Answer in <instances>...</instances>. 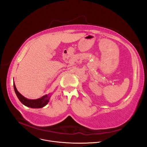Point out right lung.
I'll return each mask as SVG.
<instances>
[{
	"label": "right lung",
	"instance_id": "obj_1",
	"mask_svg": "<svg viewBox=\"0 0 147 147\" xmlns=\"http://www.w3.org/2000/svg\"><path fill=\"white\" fill-rule=\"evenodd\" d=\"M13 86L15 93L20 101L22 102L24 105L27 107L31 108H41L46 106L49 101L51 98L50 94L45 95L40 98L36 99H29L25 98L17 91L14 82H13Z\"/></svg>",
	"mask_w": 147,
	"mask_h": 147
}]
</instances>
